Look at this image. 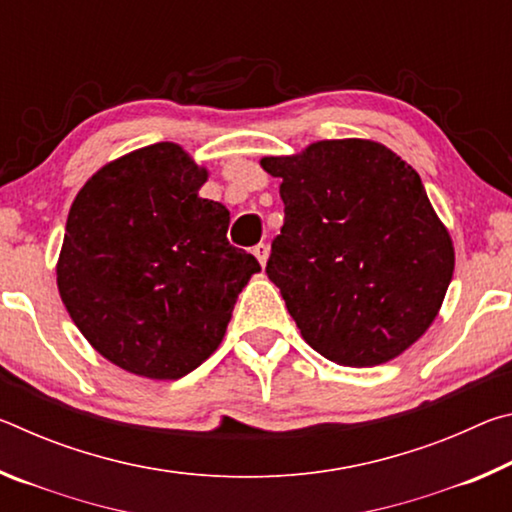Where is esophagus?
<instances>
[{
  "mask_svg": "<svg viewBox=\"0 0 512 512\" xmlns=\"http://www.w3.org/2000/svg\"><path fill=\"white\" fill-rule=\"evenodd\" d=\"M253 255L257 257V262H259V264L266 266V259H268V246H266V244H257V246L253 248Z\"/></svg>",
  "mask_w": 512,
  "mask_h": 512,
  "instance_id": "1",
  "label": "esophagus"
}]
</instances>
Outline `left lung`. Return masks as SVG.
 <instances>
[{
    "instance_id": "obj_1",
    "label": "left lung",
    "mask_w": 512,
    "mask_h": 512,
    "mask_svg": "<svg viewBox=\"0 0 512 512\" xmlns=\"http://www.w3.org/2000/svg\"><path fill=\"white\" fill-rule=\"evenodd\" d=\"M262 167L284 201L266 273L302 339L354 368L411 348L454 273L452 237L411 164L370 140H323Z\"/></svg>"
}]
</instances>
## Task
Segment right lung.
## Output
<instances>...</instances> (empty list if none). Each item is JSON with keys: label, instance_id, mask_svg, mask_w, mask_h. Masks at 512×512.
Here are the masks:
<instances>
[{"label": "right lung", "instance_id": "add662e5", "mask_svg": "<svg viewBox=\"0 0 512 512\" xmlns=\"http://www.w3.org/2000/svg\"><path fill=\"white\" fill-rule=\"evenodd\" d=\"M207 171L173 142L101 167L76 194L56 266L74 325L133 375L180 379L223 341L262 271L230 246V212L198 196Z\"/></svg>", "mask_w": 512, "mask_h": 512}]
</instances>
